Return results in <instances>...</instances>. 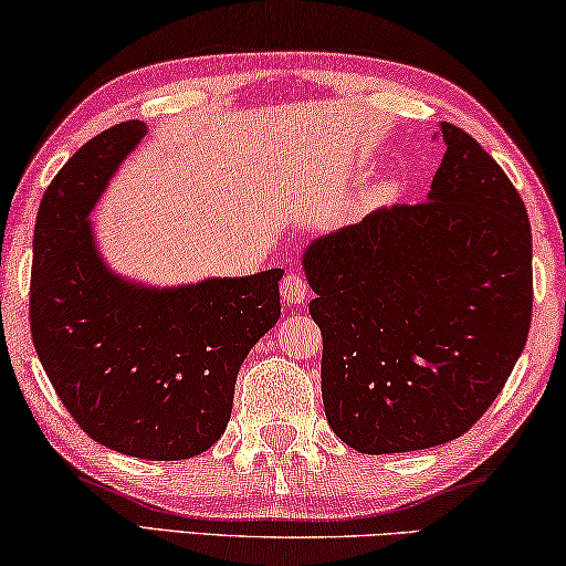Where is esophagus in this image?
<instances>
[{"label": "esophagus", "mask_w": 566, "mask_h": 566, "mask_svg": "<svg viewBox=\"0 0 566 566\" xmlns=\"http://www.w3.org/2000/svg\"><path fill=\"white\" fill-rule=\"evenodd\" d=\"M281 293H283V301L289 303H303L308 298V283L303 281L298 273H289L281 281Z\"/></svg>", "instance_id": "1"}]
</instances>
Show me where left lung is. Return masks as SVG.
I'll use <instances>...</instances> for the list:
<instances>
[{
	"label": "left lung",
	"instance_id": "8db88e82",
	"mask_svg": "<svg viewBox=\"0 0 566 566\" xmlns=\"http://www.w3.org/2000/svg\"><path fill=\"white\" fill-rule=\"evenodd\" d=\"M420 205H395L303 253L324 336L332 430L367 455L460 438L501 395L532 326V228L493 156L453 124Z\"/></svg>",
	"mask_w": 566,
	"mask_h": 566
}]
</instances>
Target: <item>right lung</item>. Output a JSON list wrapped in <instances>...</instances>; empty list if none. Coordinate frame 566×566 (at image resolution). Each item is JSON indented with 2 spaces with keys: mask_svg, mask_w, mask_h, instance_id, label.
<instances>
[{
  "mask_svg": "<svg viewBox=\"0 0 566 566\" xmlns=\"http://www.w3.org/2000/svg\"><path fill=\"white\" fill-rule=\"evenodd\" d=\"M146 134L126 120L91 138L50 181L32 240L30 326L60 402L95 442L185 460L228 428L234 379L281 316V268L149 289L111 273L88 214Z\"/></svg>",
  "mask_w": 566,
  "mask_h": 566,
  "instance_id": "add662e5",
  "label": "right lung"
}]
</instances>
